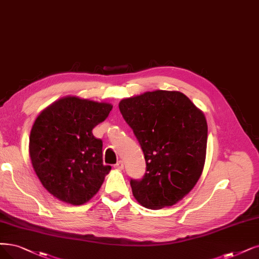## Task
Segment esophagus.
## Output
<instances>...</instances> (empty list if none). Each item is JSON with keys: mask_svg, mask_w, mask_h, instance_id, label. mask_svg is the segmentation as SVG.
Returning a JSON list of instances; mask_svg holds the SVG:
<instances>
[{"mask_svg": "<svg viewBox=\"0 0 259 259\" xmlns=\"http://www.w3.org/2000/svg\"><path fill=\"white\" fill-rule=\"evenodd\" d=\"M114 167L117 168V169H122V168H123V162H122L121 160L117 161V163L114 165Z\"/></svg>", "mask_w": 259, "mask_h": 259, "instance_id": "obj_1", "label": "esophagus"}]
</instances>
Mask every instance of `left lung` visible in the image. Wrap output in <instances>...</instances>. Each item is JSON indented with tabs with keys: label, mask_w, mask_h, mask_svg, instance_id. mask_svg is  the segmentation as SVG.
<instances>
[{
	"label": "left lung",
	"mask_w": 259,
	"mask_h": 259,
	"mask_svg": "<svg viewBox=\"0 0 259 259\" xmlns=\"http://www.w3.org/2000/svg\"><path fill=\"white\" fill-rule=\"evenodd\" d=\"M119 110L146 161L142 179H130L133 195L149 209L173 206L202 174L208 136L203 112L183 93L168 91L123 99Z\"/></svg>",
	"instance_id": "obj_1"
}]
</instances>
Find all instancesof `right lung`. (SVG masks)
I'll return each instance as SVG.
<instances>
[{"instance_id": "right-lung-1", "label": "right lung", "mask_w": 259, "mask_h": 259, "mask_svg": "<svg viewBox=\"0 0 259 259\" xmlns=\"http://www.w3.org/2000/svg\"><path fill=\"white\" fill-rule=\"evenodd\" d=\"M112 105L65 97L45 109L33 124L30 156L42 186L71 205L88 202L111 169L102 161V141L92 130Z\"/></svg>"}]
</instances>
